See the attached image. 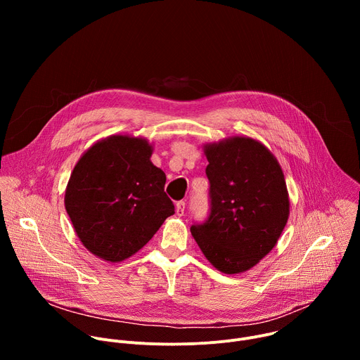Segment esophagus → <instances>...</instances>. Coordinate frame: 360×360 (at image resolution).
I'll use <instances>...</instances> for the list:
<instances>
[{"instance_id": "34e87169", "label": "esophagus", "mask_w": 360, "mask_h": 360, "mask_svg": "<svg viewBox=\"0 0 360 360\" xmlns=\"http://www.w3.org/2000/svg\"><path fill=\"white\" fill-rule=\"evenodd\" d=\"M175 212H176V217H182V215H184V212H185V202H184V200L176 202V205H175Z\"/></svg>"}]
</instances>
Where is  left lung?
<instances>
[{
  "label": "left lung",
  "mask_w": 360,
  "mask_h": 360,
  "mask_svg": "<svg viewBox=\"0 0 360 360\" xmlns=\"http://www.w3.org/2000/svg\"><path fill=\"white\" fill-rule=\"evenodd\" d=\"M211 214L191 233L222 274L246 272L275 248L289 218V193L274 153L258 139L235 135L203 145Z\"/></svg>",
  "instance_id": "8db88e82"
}]
</instances>
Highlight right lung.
Listing matches in <instances>:
<instances>
[{
    "label": "right lung",
    "instance_id": "obj_1",
    "mask_svg": "<svg viewBox=\"0 0 360 360\" xmlns=\"http://www.w3.org/2000/svg\"><path fill=\"white\" fill-rule=\"evenodd\" d=\"M142 136L110 135L91 145L65 188V210L81 243L96 258L122 262L175 214L164 171Z\"/></svg>",
    "mask_w": 360,
    "mask_h": 360
}]
</instances>
